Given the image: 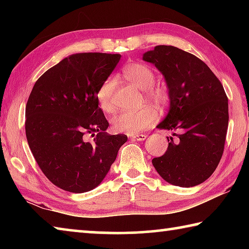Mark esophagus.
<instances>
[{"label":"esophagus","instance_id":"obj_1","mask_svg":"<svg viewBox=\"0 0 249 249\" xmlns=\"http://www.w3.org/2000/svg\"><path fill=\"white\" fill-rule=\"evenodd\" d=\"M128 136L134 138V140H136V141H140V142L145 141L147 137L145 134H130V135H128Z\"/></svg>","mask_w":249,"mask_h":249}]
</instances>
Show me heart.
<instances>
[{
    "label": "heart",
    "mask_w": 249,
    "mask_h": 249,
    "mask_svg": "<svg viewBox=\"0 0 249 249\" xmlns=\"http://www.w3.org/2000/svg\"><path fill=\"white\" fill-rule=\"evenodd\" d=\"M122 74L128 82L135 87L145 90L146 99L155 104L162 107L168 102V95L165 90L153 87L156 80L154 70L149 66L142 62H129L122 69ZM116 89V80L107 78L96 91V100L99 107L105 113H112L115 109L114 92ZM158 120L156 109L145 107L136 111H124L113 117L112 128L117 133L136 134L150 127Z\"/></svg>",
    "instance_id": "1"
}]
</instances>
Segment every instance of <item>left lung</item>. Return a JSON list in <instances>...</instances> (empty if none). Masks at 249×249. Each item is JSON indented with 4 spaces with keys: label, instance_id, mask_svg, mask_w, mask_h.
I'll return each mask as SVG.
<instances>
[{
    "label": "left lung",
    "instance_id": "1",
    "mask_svg": "<svg viewBox=\"0 0 249 249\" xmlns=\"http://www.w3.org/2000/svg\"><path fill=\"white\" fill-rule=\"evenodd\" d=\"M145 61L156 66L169 89L170 109L157 127L175 130L167 151L153 159L163 180L190 188L210 178L222 158L229 126V103L220 80L195 54L159 45Z\"/></svg>",
    "mask_w": 249,
    "mask_h": 249
}]
</instances>
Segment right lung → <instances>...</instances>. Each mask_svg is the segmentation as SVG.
Here are the masks:
<instances>
[{
	"mask_svg": "<svg viewBox=\"0 0 249 249\" xmlns=\"http://www.w3.org/2000/svg\"><path fill=\"white\" fill-rule=\"evenodd\" d=\"M120 59V53L71 54L34 84L25 111L27 142L44 175L62 190L98 187L127 141L124 134L105 132L108 122L96 100Z\"/></svg>",
	"mask_w": 249,
	"mask_h": 249,
	"instance_id": "right-lung-1",
	"label": "right lung"
}]
</instances>
